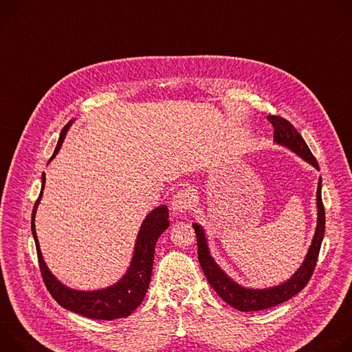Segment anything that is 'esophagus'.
<instances>
[{
  "label": "esophagus",
  "mask_w": 352,
  "mask_h": 352,
  "mask_svg": "<svg viewBox=\"0 0 352 352\" xmlns=\"http://www.w3.org/2000/svg\"><path fill=\"white\" fill-rule=\"evenodd\" d=\"M191 203H192V194L187 188L177 190L170 201L173 212H177V214L186 212L191 207Z\"/></svg>",
  "instance_id": "34e87169"
}]
</instances>
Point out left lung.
<instances>
[{
	"label": "left lung",
	"instance_id": "left-lung-1",
	"mask_svg": "<svg viewBox=\"0 0 352 352\" xmlns=\"http://www.w3.org/2000/svg\"><path fill=\"white\" fill-rule=\"evenodd\" d=\"M268 122L274 127V141L288 146L295 153H298L300 158H303L310 165H314L316 169H319V164L314 153L310 152L307 144L302 138V135L298 133V130L285 119L280 116H267ZM316 200H318V226L316 233L314 236V242L306 254V258L303 264L299 267V270L288 280L285 284H281L278 287H272L267 289H249L233 283L225 272L215 264L212 260L207 239L204 235V230L200 225L192 223L194 230L197 235V246H199V261L204 271V274L210 283V285L215 289V292L230 306L241 311H254V310H264L272 306H277L292 296H295L298 292H300L309 283L311 274H314L322 241L324 236V228H326V214L324 207L322 201V179H319V186L316 191Z\"/></svg>",
	"mask_w": 352,
	"mask_h": 352
}]
</instances>
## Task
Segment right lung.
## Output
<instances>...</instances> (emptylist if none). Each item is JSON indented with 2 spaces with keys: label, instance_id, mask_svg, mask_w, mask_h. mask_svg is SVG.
Masks as SVG:
<instances>
[{
  "label": "right lung",
  "instance_id": "1",
  "mask_svg": "<svg viewBox=\"0 0 352 352\" xmlns=\"http://www.w3.org/2000/svg\"><path fill=\"white\" fill-rule=\"evenodd\" d=\"M71 123L72 122H69L61 130L57 146L54 149V153L50 158V161L58 153ZM42 182H43L42 191L38 194V197L33 207V212H32V233L36 243L38 267H41V272H42V277L47 291L52 294L54 300H57V303H60L63 307L89 319L114 320V319L130 316L142 302L146 294V289L149 287V281L152 276L155 245L158 238L162 235V232L169 226L168 207L161 206L158 208H155L144 219L138 232L131 265L127 271V274L119 283L106 289L94 291V292L75 291V289L67 288L58 280H56V277L49 271L42 257L41 248H38V241L36 236V229H34V214H36L37 204L41 201L42 194H43V188L46 183L45 175L42 177Z\"/></svg>",
  "mask_w": 352,
  "mask_h": 352
}]
</instances>
